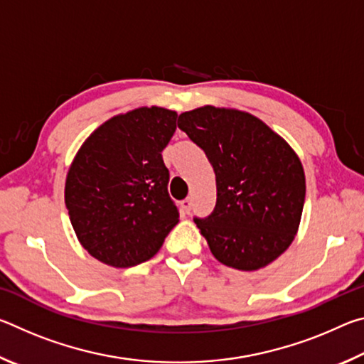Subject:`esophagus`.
I'll list each match as a JSON object with an SVG mask.
<instances>
[{"instance_id": "obj_1", "label": "esophagus", "mask_w": 364, "mask_h": 364, "mask_svg": "<svg viewBox=\"0 0 364 364\" xmlns=\"http://www.w3.org/2000/svg\"><path fill=\"white\" fill-rule=\"evenodd\" d=\"M181 205H183V210L186 212V213H189L191 212V207H193V197H186V199L181 202Z\"/></svg>"}]
</instances>
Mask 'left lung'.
Wrapping results in <instances>:
<instances>
[{
  "label": "left lung",
  "mask_w": 364,
  "mask_h": 364,
  "mask_svg": "<svg viewBox=\"0 0 364 364\" xmlns=\"http://www.w3.org/2000/svg\"><path fill=\"white\" fill-rule=\"evenodd\" d=\"M178 128L205 152L217 178V205L194 218L213 257L255 271L276 260L297 234L305 173L297 154L252 114L204 106L183 112Z\"/></svg>",
  "instance_id": "1"
}]
</instances>
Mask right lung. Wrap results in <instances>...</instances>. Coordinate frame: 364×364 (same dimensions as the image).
Returning a JSON list of instances; mask_svg holds the SVG:
<instances>
[{"mask_svg":"<svg viewBox=\"0 0 364 364\" xmlns=\"http://www.w3.org/2000/svg\"><path fill=\"white\" fill-rule=\"evenodd\" d=\"M175 110L139 107L115 115L80 147L65 180V207L80 244L115 268L147 262L178 223L162 151Z\"/></svg>","mask_w":364,"mask_h":364,"instance_id":"add662e5","label":"right lung"}]
</instances>
